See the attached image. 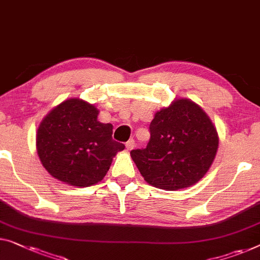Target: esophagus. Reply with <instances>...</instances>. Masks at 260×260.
<instances>
[{
  "mask_svg": "<svg viewBox=\"0 0 260 260\" xmlns=\"http://www.w3.org/2000/svg\"><path fill=\"white\" fill-rule=\"evenodd\" d=\"M135 147V141L133 140V139H131V140H128L126 142V149L127 150H132Z\"/></svg>",
  "mask_w": 260,
  "mask_h": 260,
  "instance_id": "1",
  "label": "esophagus"
}]
</instances>
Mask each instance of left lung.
<instances>
[{
    "instance_id": "obj_1",
    "label": "left lung",
    "mask_w": 260,
    "mask_h": 260,
    "mask_svg": "<svg viewBox=\"0 0 260 260\" xmlns=\"http://www.w3.org/2000/svg\"><path fill=\"white\" fill-rule=\"evenodd\" d=\"M146 148L131 156L153 187L179 190L207 174L218 148V134L208 114L189 99H176L155 113Z\"/></svg>"
}]
</instances>
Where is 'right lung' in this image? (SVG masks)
Wrapping results in <instances>:
<instances>
[{
    "label": "right lung",
    "instance_id": "obj_1",
    "mask_svg": "<svg viewBox=\"0 0 260 260\" xmlns=\"http://www.w3.org/2000/svg\"><path fill=\"white\" fill-rule=\"evenodd\" d=\"M98 114L94 105L71 98L45 115L37 129L36 147L50 175L79 188L105 177L125 145L112 139L113 126L99 122Z\"/></svg>",
    "mask_w": 260,
    "mask_h": 260
}]
</instances>
